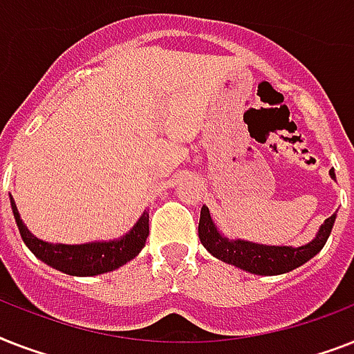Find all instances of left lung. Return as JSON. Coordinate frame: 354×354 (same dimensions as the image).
I'll use <instances>...</instances> for the list:
<instances>
[{
  "label": "left lung",
  "mask_w": 354,
  "mask_h": 354,
  "mask_svg": "<svg viewBox=\"0 0 354 354\" xmlns=\"http://www.w3.org/2000/svg\"><path fill=\"white\" fill-rule=\"evenodd\" d=\"M330 176L335 178L333 169H330ZM335 218L336 215H330L322 224L316 239L301 248L263 246V244H253V242L227 241L226 236H222L216 232L215 224L211 221L209 209L204 205L202 213H200L198 236L200 242L207 248V252L224 263L235 264L236 268L246 270L252 274L277 275L290 272V270L301 266L303 263H307L308 259H313L325 246L330 230L335 226Z\"/></svg>",
  "instance_id": "obj_1"
}]
</instances>
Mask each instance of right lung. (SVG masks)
I'll return each instance as SVG.
<instances>
[{"instance_id": "obj_1", "label": "right lung", "mask_w": 354, "mask_h": 354, "mask_svg": "<svg viewBox=\"0 0 354 354\" xmlns=\"http://www.w3.org/2000/svg\"><path fill=\"white\" fill-rule=\"evenodd\" d=\"M14 218L18 224L19 235L29 250L36 257L41 259L53 268L60 270L69 275H99L104 272H112L128 261H132L149 236V213H143L138 224L132 227V232L127 233L121 241L112 242H93V244H79V246H68V244H49L40 239H36L32 233L25 227L19 218L12 196H10Z\"/></svg>"}]
</instances>
